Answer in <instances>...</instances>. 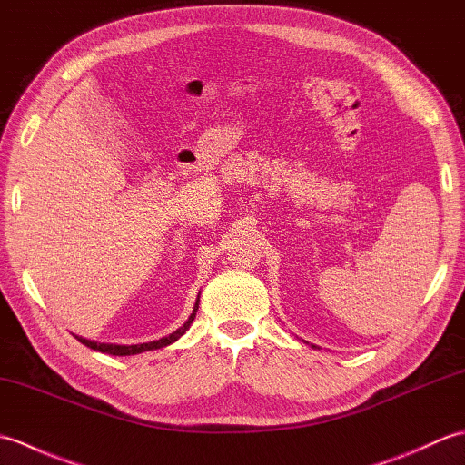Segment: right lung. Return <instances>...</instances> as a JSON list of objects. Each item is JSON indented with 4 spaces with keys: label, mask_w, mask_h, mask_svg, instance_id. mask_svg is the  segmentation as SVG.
Here are the masks:
<instances>
[{
    "label": "right lung",
    "mask_w": 465,
    "mask_h": 465,
    "mask_svg": "<svg viewBox=\"0 0 465 465\" xmlns=\"http://www.w3.org/2000/svg\"><path fill=\"white\" fill-rule=\"evenodd\" d=\"M197 308H200V295H197V302L193 305V312L190 318H187V322L182 325V328H177L173 333L165 335V338L162 340H155V341H147V343H135V345H117V343H100V341H92V340H85V338H80V335H75L77 341H82L84 345H87V348L92 350H97L102 353H110V355H135V353H142V351H152V350H160V348H165V345H170L173 341H177L182 338V335L190 330L192 322L195 320V312Z\"/></svg>",
    "instance_id": "obj_1"
}]
</instances>
